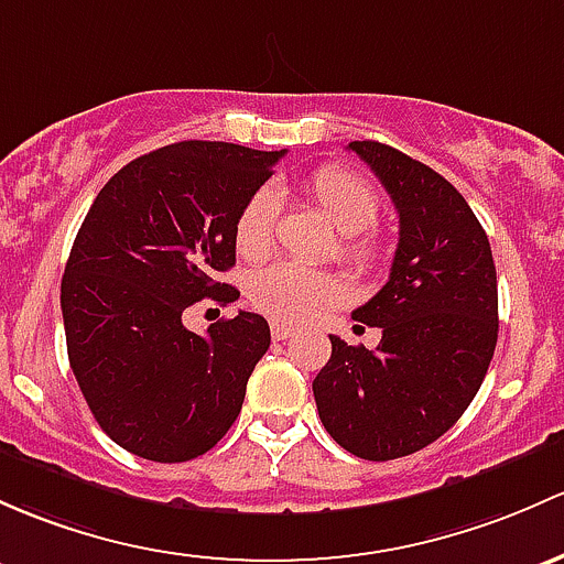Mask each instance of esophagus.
<instances>
[{
	"instance_id": "34e87169",
	"label": "esophagus",
	"mask_w": 564,
	"mask_h": 564,
	"mask_svg": "<svg viewBox=\"0 0 564 564\" xmlns=\"http://www.w3.org/2000/svg\"><path fill=\"white\" fill-rule=\"evenodd\" d=\"M272 340H289V337L297 335V329L292 327V324H281V322H272Z\"/></svg>"
}]
</instances>
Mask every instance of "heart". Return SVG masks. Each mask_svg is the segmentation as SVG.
Segmentation results:
<instances>
[{"label": "heart", "mask_w": 564, "mask_h": 564, "mask_svg": "<svg viewBox=\"0 0 564 564\" xmlns=\"http://www.w3.org/2000/svg\"><path fill=\"white\" fill-rule=\"evenodd\" d=\"M307 192L329 218L332 227L343 235V257L351 264L370 270L381 257V246L370 229L376 224L381 199L367 181L346 167L316 170L307 177ZM281 203L272 188H257L246 199L235 218V248L246 259H262L275 240V224ZM343 297V286L335 275L316 267L297 262H278L259 270L248 283V300L264 316L283 324H300L316 316L322 307L335 305Z\"/></svg>", "instance_id": "1"}]
</instances>
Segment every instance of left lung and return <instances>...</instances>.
<instances>
[{
  "instance_id": "1",
  "label": "left lung",
  "mask_w": 564,
  "mask_h": 564,
  "mask_svg": "<svg viewBox=\"0 0 564 564\" xmlns=\"http://www.w3.org/2000/svg\"><path fill=\"white\" fill-rule=\"evenodd\" d=\"M348 151L389 192L400 242L387 286L351 313L381 343L370 351L329 335L313 397L335 443L387 462L437 441L481 389L497 346V272L489 237L446 177L376 140Z\"/></svg>"
}]
</instances>
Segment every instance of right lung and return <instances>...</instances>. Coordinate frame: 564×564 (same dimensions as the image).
Returning a JSON list of instances; mask_svg holds the SVG:
<instances>
[{
	"mask_svg": "<svg viewBox=\"0 0 564 564\" xmlns=\"http://www.w3.org/2000/svg\"><path fill=\"white\" fill-rule=\"evenodd\" d=\"M286 151L183 140L118 170L83 218L62 278L67 354L99 426L151 462L210 452L270 348L259 313L183 327V311L240 297L235 218Z\"/></svg>",
	"mask_w": 564,
	"mask_h": 564,
	"instance_id": "right-lung-1",
	"label": "right lung"
}]
</instances>
